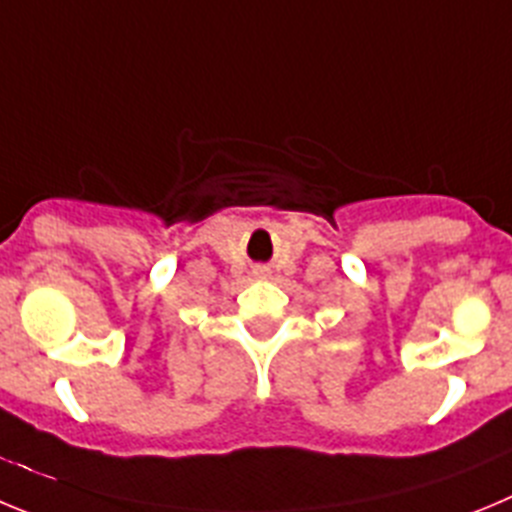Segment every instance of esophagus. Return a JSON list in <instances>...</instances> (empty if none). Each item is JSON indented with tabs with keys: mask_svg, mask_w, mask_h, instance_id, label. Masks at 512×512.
Listing matches in <instances>:
<instances>
[{
	"mask_svg": "<svg viewBox=\"0 0 512 512\" xmlns=\"http://www.w3.org/2000/svg\"><path fill=\"white\" fill-rule=\"evenodd\" d=\"M260 273H262V270H260Z\"/></svg>",
	"mask_w": 512,
	"mask_h": 512,
	"instance_id": "34e87169",
	"label": "esophagus"
}]
</instances>
